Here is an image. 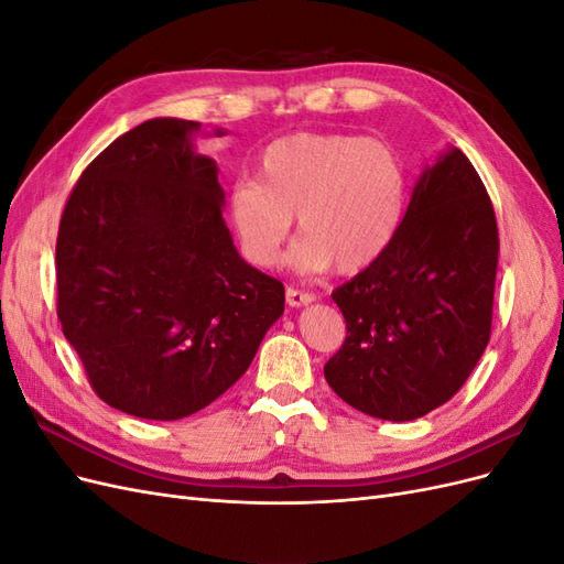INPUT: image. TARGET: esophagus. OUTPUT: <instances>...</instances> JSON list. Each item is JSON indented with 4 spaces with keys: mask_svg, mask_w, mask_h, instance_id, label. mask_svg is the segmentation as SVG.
Returning a JSON list of instances; mask_svg holds the SVG:
<instances>
[{
    "mask_svg": "<svg viewBox=\"0 0 564 564\" xmlns=\"http://www.w3.org/2000/svg\"><path fill=\"white\" fill-rule=\"evenodd\" d=\"M313 301H315V294L301 292L296 286H286V303L292 305V308H301V305H308Z\"/></svg>",
    "mask_w": 564,
    "mask_h": 564,
    "instance_id": "34e87169",
    "label": "esophagus"
}]
</instances>
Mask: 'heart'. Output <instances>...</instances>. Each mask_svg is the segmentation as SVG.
Segmentation results:
<instances>
[{
  "label": "heart",
  "mask_w": 564,
  "mask_h": 564,
  "mask_svg": "<svg viewBox=\"0 0 564 564\" xmlns=\"http://www.w3.org/2000/svg\"><path fill=\"white\" fill-rule=\"evenodd\" d=\"M406 199L400 155L352 133H292L270 143L259 181H237L228 216L253 265H275L289 230L301 240L289 261L301 272H357L395 240Z\"/></svg>",
  "instance_id": "b5f03b06"
}]
</instances>
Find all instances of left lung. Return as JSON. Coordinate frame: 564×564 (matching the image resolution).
<instances>
[{
    "instance_id": "1",
    "label": "left lung",
    "mask_w": 564,
    "mask_h": 564,
    "mask_svg": "<svg viewBox=\"0 0 564 564\" xmlns=\"http://www.w3.org/2000/svg\"><path fill=\"white\" fill-rule=\"evenodd\" d=\"M499 230L458 148L425 164L395 240L334 289L344 346L324 365L336 395L383 421H414L452 400L491 334Z\"/></svg>"
}]
</instances>
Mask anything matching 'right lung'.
I'll return each instance as SVG.
<instances>
[{"instance_id":"obj_1","label":"right lung","mask_w":564,"mask_h":564,"mask_svg":"<svg viewBox=\"0 0 564 564\" xmlns=\"http://www.w3.org/2000/svg\"><path fill=\"white\" fill-rule=\"evenodd\" d=\"M199 122L148 119L84 169L58 242V319L96 395L176 421L242 377L284 313L280 280L237 253ZM224 129H216V135Z\"/></svg>"}]
</instances>
